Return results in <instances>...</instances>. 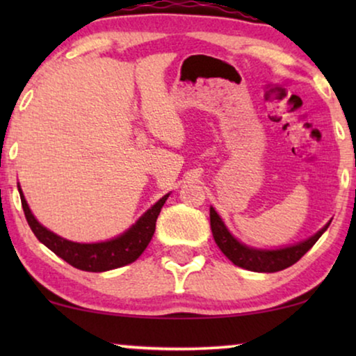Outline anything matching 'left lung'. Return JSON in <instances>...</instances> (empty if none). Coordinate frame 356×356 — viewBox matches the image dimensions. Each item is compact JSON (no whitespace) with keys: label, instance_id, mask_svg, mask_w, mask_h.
Returning <instances> with one entry per match:
<instances>
[{"label":"left lung","instance_id":"left-lung-1","mask_svg":"<svg viewBox=\"0 0 356 356\" xmlns=\"http://www.w3.org/2000/svg\"><path fill=\"white\" fill-rule=\"evenodd\" d=\"M327 227L329 223L323 228V230L316 233L314 236L308 238V240L303 243H298V245L282 248V250L261 251L248 248L245 245H241L238 240H235V238L232 236V233L227 230V227L223 225L218 213L213 211V207H211V228L217 246L220 248V251L233 262V264L252 272H279L286 269V267L293 266L295 262H298L301 257L313 248V245L319 240L321 235L327 230Z\"/></svg>","mask_w":356,"mask_h":356}]
</instances>
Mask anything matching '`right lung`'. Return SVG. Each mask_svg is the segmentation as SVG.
Here are the masks:
<instances>
[{"mask_svg":"<svg viewBox=\"0 0 356 356\" xmlns=\"http://www.w3.org/2000/svg\"><path fill=\"white\" fill-rule=\"evenodd\" d=\"M21 194V202L24 213H26L29 227L32 228L33 235L38 238V241L43 243L48 250H51L56 256L65 259L67 264L81 270L87 272H105L131 264L143 254L145 248L152 240L155 232V222L160 211H162L167 196H163L160 201L149 209L128 232L115 238V240L104 243H92V245H82V243H72L65 238L55 235V233L47 230L40 225L32 216L31 209L27 206V201L24 199V194L19 188Z\"/></svg>","mask_w":356,"mask_h":356,"instance_id":"right-lung-1","label":"right lung"}]
</instances>
